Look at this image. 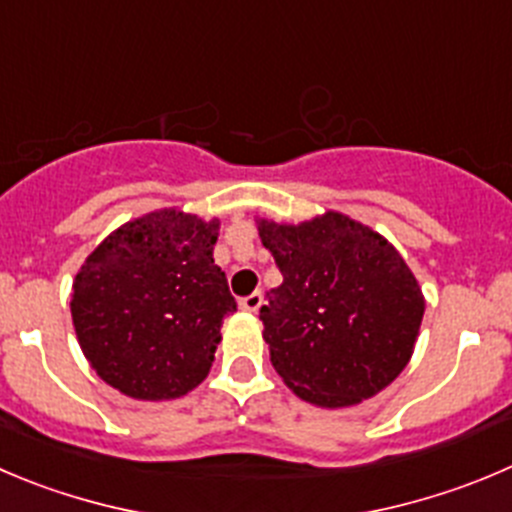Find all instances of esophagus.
Wrapping results in <instances>:
<instances>
[{"instance_id": "obj_1", "label": "esophagus", "mask_w": 512, "mask_h": 512, "mask_svg": "<svg viewBox=\"0 0 512 512\" xmlns=\"http://www.w3.org/2000/svg\"><path fill=\"white\" fill-rule=\"evenodd\" d=\"M261 304H264V294H261V291H253V294L243 296V299L238 301V306H241L243 311H251V314H256V311L261 309Z\"/></svg>"}]
</instances>
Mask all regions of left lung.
I'll use <instances>...</instances> for the list:
<instances>
[{"mask_svg": "<svg viewBox=\"0 0 512 512\" xmlns=\"http://www.w3.org/2000/svg\"><path fill=\"white\" fill-rule=\"evenodd\" d=\"M281 286L261 306L286 387L326 410L354 407L399 377L415 352L425 296L397 248L347 213L301 223L259 218Z\"/></svg>", "mask_w": 512, "mask_h": 512, "instance_id": "left-lung-1", "label": "left lung"}]
</instances>
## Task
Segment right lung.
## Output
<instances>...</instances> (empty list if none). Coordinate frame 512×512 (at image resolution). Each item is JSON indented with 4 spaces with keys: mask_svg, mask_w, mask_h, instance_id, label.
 <instances>
[{
    "mask_svg": "<svg viewBox=\"0 0 512 512\" xmlns=\"http://www.w3.org/2000/svg\"><path fill=\"white\" fill-rule=\"evenodd\" d=\"M221 221L160 208L123 223L72 281V326L105 384L143 402L178 399L208 377L236 311L213 264Z\"/></svg>",
    "mask_w": 512,
    "mask_h": 512,
    "instance_id": "obj_1",
    "label": "right lung"
}]
</instances>
